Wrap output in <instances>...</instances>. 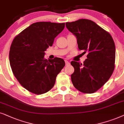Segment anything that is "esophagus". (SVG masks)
<instances>
[{"instance_id": "1", "label": "esophagus", "mask_w": 124, "mask_h": 124, "mask_svg": "<svg viewBox=\"0 0 124 124\" xmlns=\"http://www.w3.org/2000/svg\"><path fill=\"white\" fill-rule=\"evenodd\" d=\"M65 64H66V65L68 66V65H70V63H69V61H67V60H65Z\"/></svg>"}]
</instances>
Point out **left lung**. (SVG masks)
<instances>
[{"instance_id": "obj_1", "label": "left lung", "mask_w": 124, "mask_h": 124, "mask_svg": "<svg viewBox=\"0 0 124 124\" xmlns=\"http://www.w3.org/2000/svg\"><path fill=\"white\" fill-rule=\"evenodd\" d=\"M66 26L77 39L79 50L88 53L83 64L71 61L74 86L84 93H92L109 80L115 67V42L108 32L88 19L67 22Z\"/></svg>"}]
</instances>
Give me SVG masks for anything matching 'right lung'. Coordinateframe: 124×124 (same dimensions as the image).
<instances>
[{"label": "right lung", "instance_id": "add662e5", "mask_svg": "<svg viewBox=\"0 0 124 124\" xmlns=\"http://www.w3.org/2000/svg\"><path fill=\"white\" fill-rule=\"evenodd\" d=\"M65 23H33L15 37L9 50V63L19 83L36 95L46 93L65 65L63 59H46L45 51L63 30Z\"/></svg>", "mask_w": 124, "mask_h": 124}]
</instances>
